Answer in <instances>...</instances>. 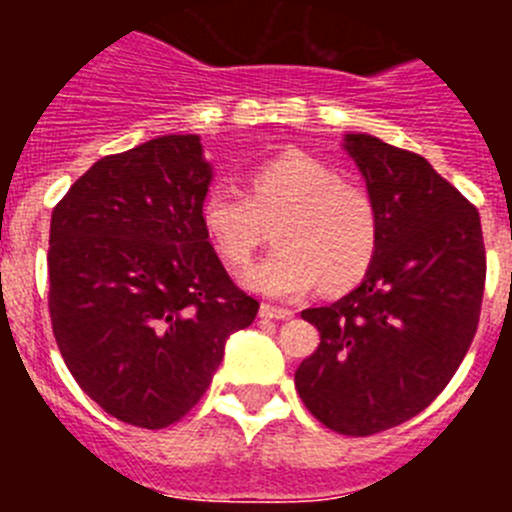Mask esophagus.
<instances>
[{"label":"esophagus","instance_id":"obj_1","mask_svg":"<svg viewBox=\"0 0 512 512\" xmlns=\"http://www.w3.org/2000/svg\"><path fill=\"white\" fill-rule=\"evenodd\" d=\"M259 315L266 320H289L295 312L287 310V307H274V305H261Z\"/></svg>","mask_w":512,"mask_h":512}]
</instances>
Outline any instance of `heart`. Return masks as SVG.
I'll list each match as a JSON object with an SVG mask.
<instances>
[{
  "label": "heart",
  "instance_id": "b5f03b06",
  "mask_svg": "<svg viewBox=\"0 0 512 512\" xmlns=\"http://www.w3.org/2000/svg\"><path fill=\"white\" fill-rule=\"evenodd\" d=\"M200 223L230 269H246L274 225L277 251L246 282L261 295L292 300L315 284L330 292L354 287L374 261L379 215L364 187L343 182L310 153L287 151L248 179V197L217 184L205 194Z\"/></svg>",
  "mask_w": 512,
  "mask_h": 512
}]
</instances>
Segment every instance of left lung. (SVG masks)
<instances>
[{
	"instance_id": "8db88e82",
	"label": "left lung",
	"mask_w": 512,
	"mask_h": 512,
	"mask_svg": "<svg viewBox=\"0 0 512 512\" xmlns=\"http://www.w3.org/2000/svg\"><path fill=\"white\" fill-rule=\"evenodd\" d=\"M379 215L364 282L302 310L320 330L297 366L305 408L343 436L415 418L443 392L477 333L487 259L479 212L423 156L374 135H346Z\"/></svg>"
}]
</instances>
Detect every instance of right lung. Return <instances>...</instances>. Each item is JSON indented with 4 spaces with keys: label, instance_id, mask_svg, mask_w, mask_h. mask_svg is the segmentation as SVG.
<instances>
[{
    "label": "right lung",
    "instance_id": "add662e5",
    "mask_svg": "<svg viewBox=\"0 0 512 512\" xmlns=\"http://www.w3.org/2000/svg\"><path fill=\"white\" fill-rule=\"evenodd\" d=\"M210 179L197 135H164L99 158L53 207L58 351L104 413L148 431L200 402L259 312L202 230Z\"/></svg>",
    "mask_w": 512,
    "mask_h": 512
}]
</instances>
